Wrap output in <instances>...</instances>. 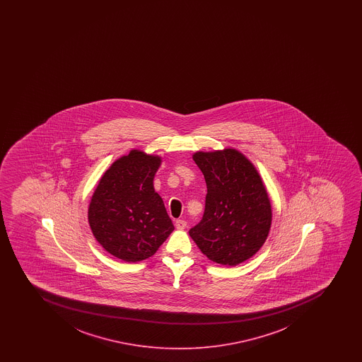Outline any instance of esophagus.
<instances>
[{
  "instance_id": "obj_1",
  "label": "esophagus",
  "mask_w": 362,
  "mask_h": 362,
  "mask_svg": "<svg viewBox=\"0 0 362 362\" xmlns=\"http://www.w3.org/2000/svg\"><path fill=\"white\" fill-rule=\"evenodd\" d=\"M175 226H176V228L177 229H185L186 228V226H187V222L185 220H176Z\"/></svg>"
}]
</instances>
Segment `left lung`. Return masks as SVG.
I'll list each match as a JSON object with an SVG mask.
<instances>
[{
    "label": "left lung",
    "mask_w": 362,
    "mask_h": 362,
    "mask_svg": "<svg viewBox=\"0 0 362 362\" xmlns=\"http://www.w3.org/2000/svg\"><path fill=\"white\" fill-rule=\"evenodd\" d=\"M208 193L203 218L189 235L212 262L237 266L264 244L272 205L262 180L240 152L227 148L193 154Z\"/></svg>",
    "instance_id": "1"
}]
</instances>
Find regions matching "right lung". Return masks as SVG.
<instances>
[{
    "label": "right lung",
    "mask_w": 362,
    "mask_h": 362,
    "mask_svg": "<svg viewBox=\"0 0 362 362\" xmlns=\"http://www.w3.org/2000/svg\"><path fill=\"white\" fill-rule=\"evenodd\" d=\"M158 156L130 151L105 173L93 194L88 220L100 245L125 262L156 254L174 225L154 191Z\"/></svg>",
    "instance_id": "add662e5"
}]
</instances>
